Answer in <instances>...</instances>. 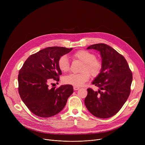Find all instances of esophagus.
Returning a JSON list of instances; mask_svg holds the SVG:
<instances>
[{
  "mask_svg": "<svg viewBox=\"0 0 145 145\" xmlns=\"http://www.w3.org/2000/svg\"><path fill=\"white\" fill-rule=\"evenodd\" d=\"M73 89L74 91H77V90H78L80 89V87H76V86H74L73 87Z\"/></svg>",
  "mask_w": 145,
  "mask_h": 145,
  "instance_id": "34e87169",
  "label": "esophagus"
}]
</instances>
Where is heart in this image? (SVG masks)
Segmentation results:
<instances>
[{
	"label": "heart",
	"mask_w": 145,
	"mask_h": 145,
	"mask_svg": "<svg viewBox=\"0 0 145 145\" xmlns=\"http://www.w3.org/2000/svg\"><path fill=\"white\" fill-rule=\"evenodd\" d=\"M75 59L80 60L83 63L80 73H71L65 76L63 78L64 83L74 86H81L87 81L91 75L93 77L98 76L102 69V62L100 59L96 58L95 55L86 50H80L73 55ZM59 69L63 72H68L70 69V64L68 57L63 56L58 60Z\"/></svg>",
	"instance_id": "obj_1"
}]
</instances>
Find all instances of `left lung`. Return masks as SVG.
Returning <instances> with one entry per match:
<instances>
[{"label": "left lung", "mask_w": 145, "mask_h": 145, "mask_svg": "<svg viewBox=\"0 0 145 145\" xmlns=\"http://www.w3.org/2000/svg\"><path fill=\"white\" fill-rule=\"evenodd\" d=\"M100 53L102 69L92 84L98 91L88 88L84 100L88 110L95 116L106 119L115 115L127 101L133 81V74L122 55L105 44L89 46Z\"/></svg>", "instance_id": "left-lung-1"}]
</instances>
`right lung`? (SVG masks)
Returning <instances> with one entry per match:
<instances>
[{"instance_id":"add662e5","label":"right lung","mask_w":145,"mask_h":145,"mask_svg":"<svg viewBox=\"0 0 145 145\" xmlns=\"http://www.w3.org/2000/svg\"><path fill=\"white\" fill-rule=\"evenodd\" d=\"M72 49L59 46L46 48L29 57L20 69L18 77L19 93L34 115L51 117L65 106L68 97L73 92V86L68 84L49 88L48 84L52 80L59 81L62 72L58 60Z\"/></svg>"}]
</instances>
